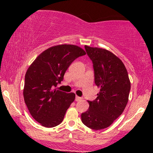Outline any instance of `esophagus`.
<instances>
[{
  "label": "esophagus",
  "mask_w": 153,
  "mask_h": 153,
  "mask_svg": "<svg viewBox=\"0 0 153 153\" xmlns=\"http://www.w3.org/2000/svg\"><path fill=\"white\" fill-rule=\"evenodd\" d=\"M82 99L81 97H79V96H75V101H79Z\"/></svg>",
  "instance_id": "obj_1"
}]
</instances>
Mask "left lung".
<instances>
[{
	"label": "left lung",
	"instance_id": "8db88e82",
	"mask_svg": "<svg viewBox=\"0 0 153 153\" xmlns=\"http://www.w3.org/2000/svg\"><path fill=\"white\" fill-rule=\"evenodd\" d=\"M93 62L95 83L100 92L89 108L81 114L82 122L88 127L99 130L109 127L127 106L131 84L124 63L109 51L85 46Z\"/></svg>",
	"mask_w": 153,
	"mask_h": 153
}]
</instances>
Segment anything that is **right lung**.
<instances>
[{"instance_id":"obj_1","label":"right lung","mask_w":153,"mask_h":153,"mask_svg":"<svg viewBox=\"0 0 153 153\" xmlns=\"http://www.w3.org/2000/svg\"><path fill=\"white\" fill-rule=\"evenodd\" d=\"M85 54L78 46L61 45L44 51L29 66L25 75L24 101L31 115L45 127L59 125L75 95L54 89L75 59Z\"/></svg>"}]
</instances>
